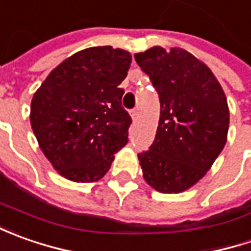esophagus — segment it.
<instances>
[{
	"label": "esophagus",
	"instance_id": "esophagus-1",
	"mask_svg": "<svg viewBox=\"0 0 251 251\" xmlns=\"http://www.w3.org/2000/svg\"><path fill=\"white\" fill-rule=\"evenodd\" d=\"M130 116L132 120H137V117H138V109H134V110H131Z\"/></svg>",
	"mask_w": 251,
	"mask_h": 251
}]
</instances>
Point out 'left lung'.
I'll use <instances>...</instances> for the list:
<instances>
[{
  "label": "left lung",
  "mask_w": 251,
  "mask_h": 251,
  "mask_svg": "<svg viewBox=\"0 0 251 251\" xmlns=\"http://www.w3.org/2000/svg\"><path fill=\"white\" fill-rule=\"evenodd\" d=\"M134 57L160 101L155 141L138 153L142 176L159 193H183L207 175L226 144L225 92L207 65L184 49L153 46Z\"/></svg>",
  "instance_id": "left-lung-1"
}]
</instances>
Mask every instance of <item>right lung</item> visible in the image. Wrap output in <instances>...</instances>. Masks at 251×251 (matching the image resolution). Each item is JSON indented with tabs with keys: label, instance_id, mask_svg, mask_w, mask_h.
Masks as SVG:
<instances>
[{
	"label": "right lung",
	"instance_id": "obj_1",
	"mask_svg": "<svg viewBox=\"0 0 251 251\" xmlns=\"http://www.w3.org/2000/svg\"><path fill=\"white\" fill-rule=\"evenodd\" d=\"M131 54L89 47L58 64L34 92L30 126L58 175L76 183L101 178L128 142L131 117L121 106Z\"/></svg>",
	"mask_w": 251,
	"mask_h": 251
}]
</instances>
